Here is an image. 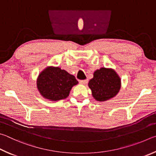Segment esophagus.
Here are the masks:
<instances>
[{
  "mask_svg": "<svg viewBox=\"0 0 156 156\" xmlns=\"http://www.w3.org/2000/svg\"><path fill=\"white\" fill-rule=\"evenodd\" d=\"M88 80H81L80 81V83L81 84H83V85H86V84L88 83Z\"/></svg>",
  "mask_w": 156,
  "mask_h": 156,
  "instance_id": "esophagus-1",
  "label": "esophagus"
}]
</instances>
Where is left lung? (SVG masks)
Masks as SVG:
<instances>
[{"mask_svg": "<svg viewBox=\"0 0 156 156\" xmlns=\"http://www.w3.org/2000/svg\"><path fill=\"white\" fill-rule=\"evenodd\" d=\"M88 86L97 101L103 102L116 96L121 87V80L112 68L102 67L94 71Z\"/></svg>", "mask_w": 156, "mask_h": 156, "instance_id": "8db88e82", "label": "left lung"}]
</instances>
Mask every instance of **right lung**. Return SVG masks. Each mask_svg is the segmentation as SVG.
Listing matches in <instances>:
<instances>
[{"mask_svg":"<svg viewBox=\"0 0 156 156\" xmlns=\"http://www.w3.org/2000/svg\"><path fill=\"white\" fill-rule=\"evenodd\" d=\"M36 83L38 91L44 99L57 101L66 99L78 81L75 76L59 67L48 66L39 74Z\"/></svg>","mask_w":156,"mask_h":156,"instance_id":"add662e5","label":"right lung"}]
</instances>
